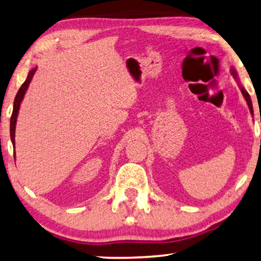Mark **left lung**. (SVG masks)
Listing matches in <instances>:
<instances>
[{"instance_id": "obj_1", "label": "left lung", "mask_w": 261, "mask_h": 261, "mask_svg": "<svg viewBox=\"0 0 261 261\" xmlns=\"http://www.w3.org/2000/svg\"><path fill=\"white\" fill-rule=\"evenodd\" d=\"M231 75L233 76V79H234L237 81V83H238L239 88H240V91H242L244 98L246 99V103L248 106V109H250V112L252 115H253V108H252V100H251V97L250 95H248V92L245 90V88L243 87L242 84H240V81H239V77H238V72H237V70L234 68H231Z\"/></svg>"}]
</instances>
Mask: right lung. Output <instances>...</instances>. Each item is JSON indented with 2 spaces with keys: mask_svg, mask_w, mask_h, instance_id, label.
<instances>
[{
  "mask_svg": "<svg viewBox=\"0 0 261 261\" xmlns=\"http://www.w3.org/2000/svg\"><path fill=\"white\" fill-rule=\"evenodd\" d=\"M36 70H37V68H34L30 70L25 82L21 85V88H19V90L16 93V97H15L13 114H11V117H10V138H11V143H13L14 147H15V129H16V120H17L19 107H21L23 97H24V95H25L27 89H28L30 82H31V80H33V76L35 75V72H36Z\"/></svg>",
  "mask_w": 261,
  "mask_h": 261,
  "instance_id": "add662e5",
  "label": "right lung"
}]
</instances>
